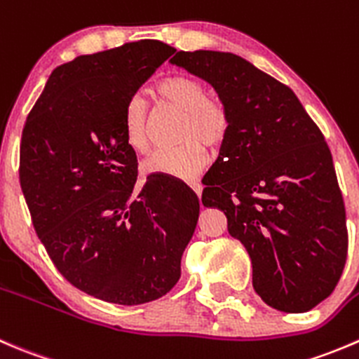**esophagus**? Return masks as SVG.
I'll list each match as a JSON object with an SVG mask.
<instances>
[{"label":"esophagus","instance_id":"1","mask_svg":"<svg viewBox=\"0 0 359 359\" xmlns=\"http://www.w3.org/2000/svg\"><path fill=\"white\" fill-rule=\"evenodd\" d=\"M190 188L195 191V194H197V197H201V194H202V184L198 183V181H191Z\"/></svg>","mask_w":359,"mask_h":359}]
</instances>
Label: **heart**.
Masks as SVG:
<instances>
[{
  "label": "heart",
  "mask_w": 359,
  "mask_h": 359,
  "mask_svg": "<svg viewBox=\"0 0 359 359\" xmlns=\"http://www.w3.org/2000/svg\"><path fill=\"white\" fill-rule=\"evenodd\" d=\"M155 94L165 104L183 111L180 141L172 150H161L143 162L144 175H161L172 180H191L201 175L209 162L208 148L225 143L232 127V113L225 99L208 94V85L191 74H171L161 80ZM123 141L134 154H147L150 148L147 106L143 99L127 101L122 118Z\"/></svg>",
  "instance_id": "obj_1"
}]
</instances>
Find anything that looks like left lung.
<instances>
[{
    "label": "left lung",
    "instance_id": "1",
    "mask_svg": "<svg viewBox=\"0 0 359 359\" xmlns=\"http://www.w3.org/2000/svg\"><path fill=\"white\" fill-rule=\"evenodd\" d=\"M171 62L209 81L232 113L202 180V204L226 216L265 304L311 311L332 295L347 257L346 208L325 136L288 85L239 55L181 50Z\"/></svg>",
    "mask_w": 359,
    "mask_h": 359
}]
</instances>
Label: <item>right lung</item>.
<instances>
[{
	"label": "right lung",
	"mask_w": 359,
	"mask_h": 359,
	"mask_svg": "<svg viewBox=\"0 0 359 359\" xmlns=\"http://www.w3.org/2000/svg\"><path fill=\"white\" fill-rule=\"evenodd\" d=\"M176 48L141 40L52 71L20 141V188L57 271L120 305L161 299L178 283L198 198L183 181L147 176L123 141V109Z\"/></svg>",
	"instance_id": "right-lung-1"
}]
</instances>
